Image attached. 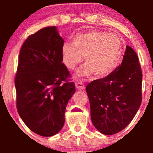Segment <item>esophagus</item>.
<instances>
[{"mask_svg":"<svg viewBox=\"0 0 153 153\" xmlns=\"http://www.w3.org/2000/svg\"><path fill=\"white\" fill-rule=\"evenodd\" d=\"M76 88L79 90H82L85 89L84 84L81 82H76Z\"/></svg>","mask_w":153,"mask_h":153,"instance_id":"34e87169","label":"esophagus"}]
</instances>
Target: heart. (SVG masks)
Listing matches in <instances>:
<instances>
[{
    "label": "heart",
    "instance_id": "obj_1",
    "mask_svg": "<svg viewBox=\"0 0 153 153\" xmlns=\"http://www.w3.org/2000/svg\"><path fill=\"white\" fill-rule=\"evenodd\" d=\"M122 50V42L118 36L105 31L91 30L75 36L71 44L64 43L61 47V59L64 65L71 70L84 57L86 65L77 75L90 77L94 73L97 77H102L117 67Z\"/></svg>",
    "mask_w": 153,
    "mask_h": 153
}]
</instances>
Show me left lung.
Returning a JSON list of instances; mask_svg holds the SVG:
<instances>
[{
  "mask_svg": "<svg viewBox=\"0 0 153 153\" xmlns=\"http://www.w3.org/2000/svg\"><path fill=\"white\" fill-rule=\"evenodd\" d=\"M142 79L138 55L126 46L120 66L87 85L91 120L100 133L117 134L133 120L142 102Z\"/></svg>",
  "mask_w": 153,
  "mask_h": 153,
  "instance_id": "obj_1",
  "label": "left lung"
}]
</instances>
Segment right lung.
I'll return each instance as SVG.
<instances>
[{"instance_id": "right-lung-1", "label": "right lung", "mask_w": 153, "mask_h": 153, "mask_svg": "<svg viewBox=\"0 0 153 153\" xmlns=\"http://www.w3.org/2000/svg\"><path fill=\"white\" fill-rule=\"evenodd\" d=\"M63 44L56 27L51 26L28 36L20 50L15 78L17 111L28 128L42 136L63 128L66 106L76 91L62 63Z\"/></svg>"}]
</instances>
